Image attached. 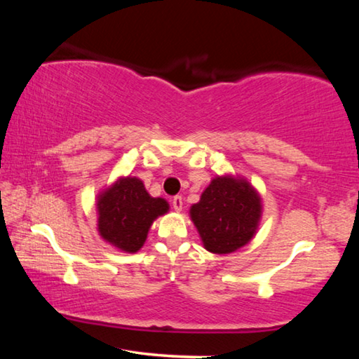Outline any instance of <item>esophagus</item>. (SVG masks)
Instances as JSON below:
<instances>
[{"label":"esophagus","instance_id":"1","mask_svg":"<svg viewBox=\"0 0 359 359\" xmlns=\"http://www.w3.org/2000/svg\"><path fill=\"white\" fill-rule=\"evenodd\" d=\"M172 208L175 212H180L182 208H184V199H182V196H174L172 198Z\"/></svg>","mask_w":359,"mask_h":359}]
</instances>
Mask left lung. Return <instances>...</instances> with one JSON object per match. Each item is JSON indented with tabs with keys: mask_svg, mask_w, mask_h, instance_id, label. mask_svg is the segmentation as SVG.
I'll list each match as a JSON object with an SVG mask.
<instances>
[{
	"mask_svg": "<svg viewBox=\"0 0 359 359\" xmlns=\"http://www.w3.org/2000/svg\"><path fill=\"white\" fill-rule=\"evenodd\" d=\"M263 204L259 193L244 177L217 175L205 187L199 203L190 208L205 250L228 255L253 239L259 226Z\"/></svg>",
	"mask_w": 359,
	"mask_h": 359,
	"instance_id": "obj_1",
	"label": "left lung"
}]
</instances>
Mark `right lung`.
Instances as JSON below:
<instances>
[{
    "label": "right lung",
    "mask_w": 359,
    "mask_h": 359,
    "mask_svg": "<svg viewBox=\"0 0 359 359\" xmlns=\"http://www.w3.org/2000/svg\"><path fill=\"white\" fill-rule=\"evenodd\" d=\"M98 233L107 244L126 253L141 250L149 229L169 210L166 199L150 196L141 179L118 177L98 194Z\"/></svg>",
    "instance_id": "right-lung-1"
}]
</instances>
